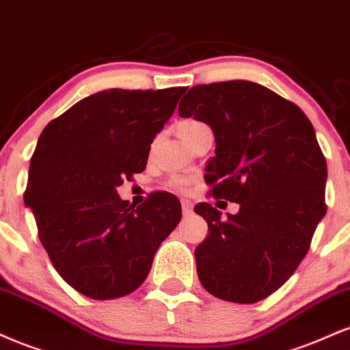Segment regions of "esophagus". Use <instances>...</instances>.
<instances>
[{
  "mask_svg": "<svg viewBox=\"0 0 350 350\" xmlns=\"http://www.w3.org/2000/svg\"><path fill=\"white\" fill-rule=\"evenodd\" d=\"M182 208H183V216H191L193 213V204L190 200H182Z\"/></svg>",
  "mask_w": 350,
  "mask_h": 350,
  "instance_id": "1",
  "label": "esophagus"
}]
</instances>
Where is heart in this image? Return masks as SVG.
<instances>
[{
    "label": "heart",
    "instance_id": "b5f03b06",
    "mask_svg": "<svg viewBox=\"0 0 350 350\" xmlns=\"http://www.w3.org/2000/svg\"><path fill=\"white\" fill-rule=\"evenodd\" d=\"M201 126H204L203 122L195 121V119H185V121H182L178 124V134L180 135L188 134V133H191V131L198 129V127H201ZM174 185H175V187L182 188V187H185V182H183V180H175Z\"/></svg>",
    "mask_w": 350,
    "mask_h": 350
}]
</instances>
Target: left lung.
I'll return each mask as SVG.
<instances>
[{"label": "left lung", "mask_w": 350, "mask_h": 350, "mask_svg": "<svg viewBox=\"0 0 350 350\" xmlns=\"http://www.w3.org/2000/svg\"><path fill=\"white\" fill-rule=\"evenodd\" d=\"M178 114L211 127L216 155L204 180L215 198L239 204L226 219L209 203L195 206L208 223L195 249L201 285L226 301H260L298 269L326 215L314 127L295 103L245 80L193 86Z\"/></svg>", "instance_id": "1"}]
</instances>
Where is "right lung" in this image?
<instances>
[{
  "instance_id": "1",
  "label": "right lung",
  "mask_w": 350,
  "mask_h": 350,
  "mask_svg": "<svg viewBox=\"0 0 350 350\" xmlns=\"http://www.w3.org/2000/svg\"><path fill=\"white\" fill-rule=\"evenodd\" d=\"M185 90L98 92L40 134L24 203L52 265L78 293L93 299L133 293L182 219L172 193H152L134 208L116 188L144 172L150 144Z\"/></svg>"
}]
</instances>
